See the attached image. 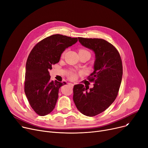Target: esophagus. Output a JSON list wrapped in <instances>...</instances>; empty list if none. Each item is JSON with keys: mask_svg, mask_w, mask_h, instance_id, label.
Wrapping results in <instances>:
<instances>
[{"mask_svg": "<svg viewBox=\"0 0 148 148\" xmlns=\"http://www.w3.org/2000/svg\"><path fill=\"white\" fill-rule=\"evenodd\" d=\"M69 85H70V86H72V87H73V85H74V84H72V83H69L68 84Z\"/></svg>", "mask_w": 148, "mask_h": 148, "instance_id": "esophagus-1", "label": "esophagus"}]
</instances>
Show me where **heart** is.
<instances>
[{"label":"heart","instance_id":"heart-1","mask_svg":"<svg viewBox=\"0 0 148 148\" xmlns=\"http://www.w3.org/2000/svg\"><path fill=\"white\" fill-rule=\"evenodd\" d=\"M79 51H85V52H88L87 50L84 49H80V50H79ZM88 53H89V52H88ZM64 54V53H63V55ZM69 78H70V79H75V78L76 77V73L74 71H72V72H71L70 73H69Z\"/></svg>","mask_w":148,"mask_h":148}]
</instances>
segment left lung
I'll use <instances>...</instances> for the list:
<instances>
[{
    "label": "left lung",
    "instance_id": "1",
    "mask_svg": "<svg viewBox=\"0 0 148 148\" xmlns=\"http://www.w3.org/2000/svg\"><path fill=\"white\" fill-rule=\"evenodd\" d=\"M81 44L95 54L94 72L88 86L75 85L73 99L77 109L87 116H94L105 111L116 99L123 77V64L120 55L114 45L97 38H78Z\"/></svg>",
    "mask_w": 148,
    "mask_h": 148
}]
</instances>
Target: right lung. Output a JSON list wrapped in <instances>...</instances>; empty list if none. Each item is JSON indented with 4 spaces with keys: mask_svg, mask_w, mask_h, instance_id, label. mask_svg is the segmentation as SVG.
I'll return each instance as SVG.
<instances>
[{
    "mask_svg": "<svg viewBox=\"0 0 148 148\" xmlns=\"http://www.w3.org/2000/svg\"><path fill=\"white\" fill-rule=\"evenodd\" d=\"M77 41V38L53 34L40 41L31 51L26 62L24 92L32 108L39 115H47L53 110L59 89L66 84L51 81L49 71L59 62L63 52Z\"/></svg>",
    "mask_w": 148,
    "mask_h": 148,
    "instance_id": "obj_1",
    "label": "right lung"
}]
</instances>
